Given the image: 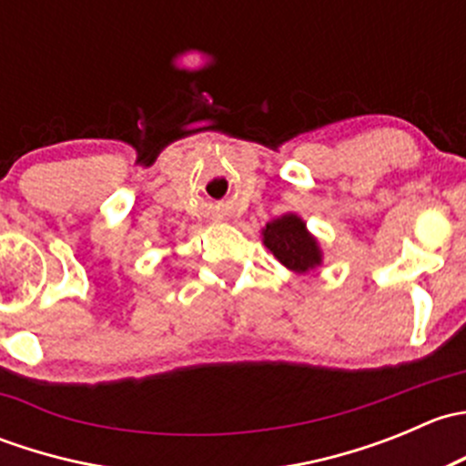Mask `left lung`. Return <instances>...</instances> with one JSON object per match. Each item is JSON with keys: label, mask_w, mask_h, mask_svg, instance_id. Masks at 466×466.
Masks as SVG:
<instances>
[{"label": "left lung", "mask_w": 466, "mask_h": 466, "mask_svg": "<svg viewBox=\"0 0 466 466\" xmlns=\"http://www.w3.org/2000/svg\"><path fill=\"white\" fill-rule=\"evenodd\" d=\"M263 246L289 270L304 275L322 263L318 238L298 214H284L263 228Z\"/></svg>", "instance_id": "1"}]
</instances>
